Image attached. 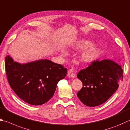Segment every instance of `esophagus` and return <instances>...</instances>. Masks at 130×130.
I'll return each mask as SVG.
<instances>
[{
  "label": "esophagus",
  "instance_id": "obj_1",
  "mask_svg": "<svg viewBox=\"0 0 130 130\" xmlns=\"http://www.w3.org/2000/svg\"><path fill=\"white\" fill-rule=\"evenodd\" d=\"M75 74H74V72H73V69H69L68 72V77L69 78H74L75 77Z\"/></svg>",
  "mask_w": 130,
  "mask_h": 130
}]
</instances>
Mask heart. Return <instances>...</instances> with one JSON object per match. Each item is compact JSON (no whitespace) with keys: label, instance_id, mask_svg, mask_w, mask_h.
<instances>
[{"label":"heart","instance_id":"b5f03b06","mask_svg":"<svg viewBox=\"0 0 130 130\" xmlns=\"http://www.w3.org/2000/svg\"><path fill=\"white\" fill-rule=\"evenodd\" d=\"M92 42L88 40H82L77 44V47L79 49H84L91 46ZM100 53V50L95 46H91L87 50L85 51L81 55V59L82 61L89 62L96 60Z\"/></svg>","mask_w":130,"mask_h":130}]
</instances>
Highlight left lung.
<instances>
[{"label": "left lung", "instance_id": "left-lung-1", "mask_svg": "<svg viewBox=\"0 0 130 130\" xmlns=\"http://www.w3.org/2000/svg\"><path fill=\"white\" fill-rule=\"evenodd\" d=\"M77 77L83 85L77 96L84 105L95 107L107 101L118 88L123 70L113 61L96 59L80 70Z\"/></svg>", "mask_w": 130, "mask_h": 130}]
</instances>
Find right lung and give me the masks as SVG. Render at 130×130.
<instances>
[{
	"label": "right lung",
	"instance_id": "add662e5",
	"mask_svg": "<svg viewBox=\"0 0 130 130\" xmlns=\"http://www.w3.org/2000/svg\"><path fill=\"white\" fill-rule=\"evenodd\" d=\"M7 78L11 88L21 100L32 105L44 104L52 97L67 69L48 60L20 64L9 56L5 58Z\"/></svg>",
	"mask_w": 130,
	"mask_h": 130
}]
</instances>
